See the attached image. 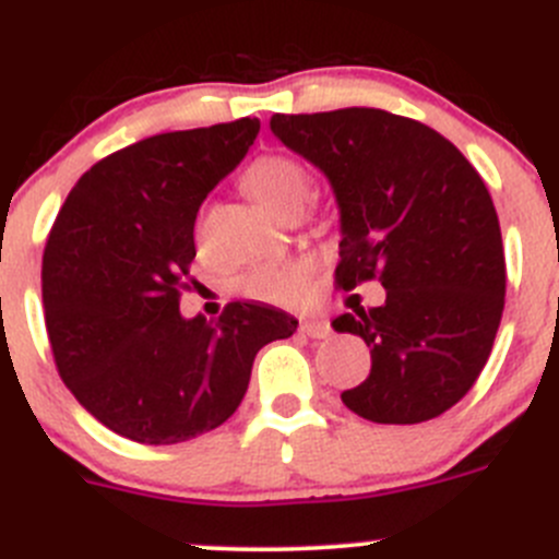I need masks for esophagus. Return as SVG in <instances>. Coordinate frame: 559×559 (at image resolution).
Returning <instances> with one entry per match:
<instances>
[{
	"label": "esophagus",
	"instance_id": "1",
	"mask_svg": "<svg viewBox=\"0 0 559 559\" xmlns=\"http://www.w3.org/2000/svg\"><path fill=\"white\" fill-rule=\"evenodd\" d=\"M300 333L309 338H328L331 336V325L325 320H304L300 322Z\"/></svg>",
	"mask_w": 559,
	"mask_h": 559
}]
</instances>
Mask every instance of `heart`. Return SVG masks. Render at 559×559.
Instances as JSON below:
<instances>
[{"label":"heart","instance_id":"obj_1","mask_svg":"<svg viewBox=\"0 0 559 559\" xmlns=\"http://www.w3.org/2000/svg\"><path fill=\"white\" fill-rule=\"evenodd\" d=\"M242 187L255 203H262L281 221L300 215L309 201L311 176L304 162L289 154H262L250 162L242 174ZM309 289L306 262L255 264L237 278V292L262 304L292 306Z\"/></svg>","mask_w":559,"mask_h":559}]
</instances>
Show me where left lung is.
<instances>
[{
	"instance_id": "8db88e82",
	"label": "left lung",
	"mask_w": 559,
	"mask_h": 559,
	"mask_svg": "<svg viewBox=\"0 0 559 559\" xmlns=\"http://www.w3.org/2000/svg\"><path fill=\"white\" fill-rule=\"evenodd\" d=\"M286 148L328 176L342 215L336 286L378 278L385 304L333 320L372 353L342 391L353 414L419 425L461 403L491 356L504 309V248L491 192L436 129L374 107L270 118Z\"/></svg>"
}]
</instances>
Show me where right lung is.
Segmentation results:
<instances>
[{"mask_svg":"<svg viewBox=\"0 0 559 559\" xmlns=\"http://www.w3.org/2000/svg\"><path fill=\"white\" fill-rule=\"evenodd\" d=\"M259 134L255 118L115 151L68 192L44 250V317L62 383L104 427L179 444L242 403L255 353L297 331L286 311L228 304L185 320L195 215Z\"/></svg>","mask_w":559,"mask_h":559,"instance_id":"obj_1","label":"right lung"}]
</instances>
